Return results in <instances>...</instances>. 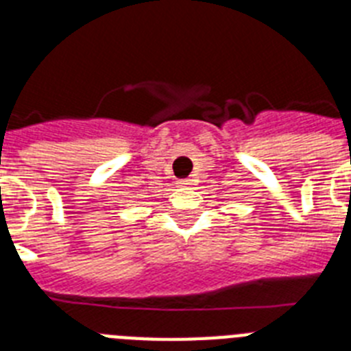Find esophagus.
Here are the masks:
<instances>
[{"label":"esophagus","instance_id":"34e87169","mask_svg":"<svg viewBox=\"0 0 351 351\" xmlns=\"http://www.w3.org/2000/svg\"><path fill=\"white\" fill-rule=\"evenodd\" d=\"M193 182L194 180H191V178H184V180H180L178 184H180L182 187H191V185H193Z\"/></svg>","mask_w":351,"mask_h":351}]
</instances>
